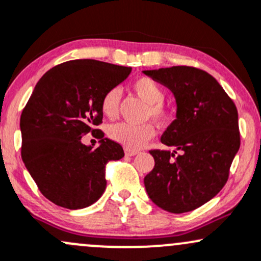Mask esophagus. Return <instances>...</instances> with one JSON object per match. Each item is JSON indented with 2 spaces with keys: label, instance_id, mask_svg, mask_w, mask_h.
Listing matches in <instances>:
<instances>
[{
  "label": "esophagus",
  "instance_id": "obj_1",
  "mask_svg": "<svg viewBox=\"0 0 261 261\" xmlns=\"http://www.w3.org/2000/svg\"><path fill=\"white\" fill-rule=\"evenodd\" d=\"M137 153H139V151L130 150V148H126V150H125L126 156H135V154H137Z\"/></svg>",
  "mask_w": 261,
  "mask_h": 261
}]
</instances>
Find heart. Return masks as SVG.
Here are the masks:
<instances>
[{
  "label": "heart",
  "instance_id": "1",
  "mask_svg": "<svg viewBox=\"0 0 261 261\" xmlns=\"http://www.w3.org/2000/svg\"><path fill=\"white\" fill-rule=\"evenodd\" d=\"M133 89L145 102L148 104L147 116H151L159 122H165L170 119L171 111L162 100L165 94L163 90L154 80L147 76L136 79L133 83ZM120 101V90L114 88L110 89L101 100V110L105 115L113 117L116 115L117 107ZM109 135L117 144L122 145L130 150L142 147L148 140L154 135V128L151 124H128V122H119L113 125L109 130Z\"/></svg>",
  "mask_w": 261,
  "mask_h": 261
}]
</instances>
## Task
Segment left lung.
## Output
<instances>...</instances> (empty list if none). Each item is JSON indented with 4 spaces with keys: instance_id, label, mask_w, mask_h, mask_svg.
I'll list each match as a JSON object with an SVG mask.
<instances>
[{
    "instance_id": "8db88e82",
    "label": "left lung",
    "mask_w": 261,
    "mask_h": 261,
    "mask_svg": "<svg viewBox=\"0 0 261 261\" xmlns=\"http://www.w3.org/2000/svg\"><path fill=\"white\" fill-rule=\"evenodd\" d=\"M142 73L170 89L176 100V119L161 137L174 151H150L154 167L144 179L146 192L163 211L191 212L227 182L240 146L237 108L204 70L181 65Z\"/></svg>"
}]
</instances>
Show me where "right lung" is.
<instances>
[{
    "label": "right lung",
    "mask_w": 261,
    "mask_h": 261,
    "mask_svg": "<svg viewBox=\"0 0 261 261\" xmlns=\"http://www.w3.org/2000/svg\"><path fill=\"white\" fill-rule=\"evenodd\" d=\"M130 73L128 67L78 59L51 68L34 87L19 122L22 160L54 204L82 210L104 193L105 165L122 159L124 150L102 133L96 148L82 137L101 122L105 94Z\"/></svg>",
    "instance_id": "obj_1"
}]
</instances>
